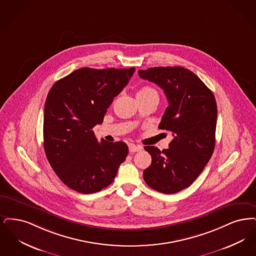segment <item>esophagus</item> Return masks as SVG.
Returning a JSON list of instances; mask_svg holds the SVG:
<instances>
[{
	"label": "esophagus",
	"mask_w": 256,
	"mask_h": 256,
	"mask_svg": "<svg viewBox=\"0 0 256 256\" xmlns=\"http://www.w3.org/2000/svg\"><path fill=\"white\" fill-rule=\"evenodd\" d=\"M142 150V147L138 146V145L131 144L129 145V152L130 153H134V152H140Z\"/></svg>",
	"instance_id": "obj_1"
}]
</instances>
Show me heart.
<instances>
[{
  "mask_svg": "<svg viewBox=\"0 0 256 256\" xmlns=\"http://www.w3.org/2000/svg\"><path fill=\"white\" fill-rule=\"evenodd\" d=\"M138 94H142V96H154L158 98V92L153 88H151V87H144V88L140 90Z\"/></svg>",
  "mask_w": 256,
  "mask_h": 256,
  "instance_id": "obj_1",
  "label": "heart"
}]
</instances>
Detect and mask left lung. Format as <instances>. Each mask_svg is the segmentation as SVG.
<instances>
[{"mask_svg": "<svg viewBox=\"0 0 256 256\" xmlns=\"http://www.w3.org/2000/svg\"><path fill=\"white\" fill-rule=\"evenodd\" d=\"M138 76L164 90L169 105L158 128L173 136L168 149L145 146L152 164L144 171V178L151 188L174 194L188 188L212 158L216 100L200 78L184 68H150L140 70Z\"/></svg>", "mask_w": 256, "mask_h": 256, "instance_id": "1", "label": "left lung"}]
</instances>
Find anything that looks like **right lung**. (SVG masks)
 <instances>
[{"instance_id": "add662e5", "label": "right lung", "mask_w": 256, "mask_h": 256, "mask_svg": "<svg viewBox=\"0 0 256 256\" xmlns=\"http://www.w3.org/2000/svg\"><path fill=\"white\" fill-rule=\"evenodd\" d=\"M134 72L82 68L56 81L44 110V149L58 178L82 194L110 186L128 155L123 142H98L92 128Z\"/></svg>"}]
</instances>
